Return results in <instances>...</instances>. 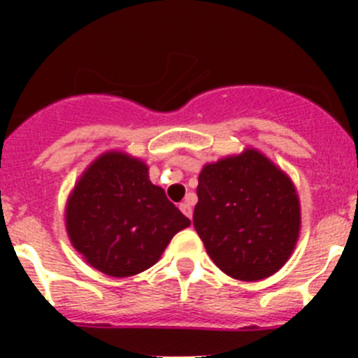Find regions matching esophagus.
Masks as SVG:
<instances>
[{
	"mask_svg": "<svg viewBox=\"0 0 358 358\" xmlns=\"http://www.w3.org/2000/svg\"><path fill=\"white\" fill-rule=\"evenodd\" d=\"M179 208H181L182 213H185L186 217H188L189 220H192V215H194V210H192V202H189L188 199H186L185 202H181V204H179Z\"/></svg>",
	"mask_w": 358,
	"mask_h": 358,
	"instance_id": "34e87169",
	"label": "esophagus"
}]
</instances>
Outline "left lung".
<instances>
[{
    "label": "left lung",
    "mask_w": 358,
    "mask_h": 358,
    "mask_svg": "<svg viewBox=\"0 0 358 358\" xmlns=\"http://www.w3.org/2000/svg\"><path fill=\"white\" fill-rule=\"evenodd\" d=\"M194 226L222 273L258 281L283 267L299 233V201L289 177L260 152L206 164Z\"/></svg>",
    "instance_id": "1"
}]
</instances>
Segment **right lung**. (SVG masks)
I'll return each mask as SVG.
<instances>
[{"label":"right lung","instance_id":"add662e5","mask_svg":"<svg viewBox=\"0 0 358 358\" xmlns=\"http://www.w3.org/2000/svg\"><path fill=\"white\" fill-rule=\"evenodd\" d=\"M189 218L148 181L141 161L109 152L91 164L73 192L66 227L73 248L107 276L143 273L159 260Z\"/></svg>","mask_w":358,"mask_h":358}]
</instances>
